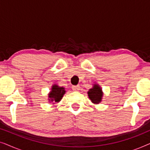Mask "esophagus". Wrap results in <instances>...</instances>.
I'll list each match as a JSON object with an SVG mask.
<instances>
[{
  "label": "esophagus",
  "instance_id": "34e87169",
  "mask_svg": "<svg viewBox=\"0 0 150 150\" xmlns=\"http://www.w3.org/2000/svg\"><path fill=\"white\" fill-rule=\"evenodd\" d=\"M72 89L75 91H78L80 90V87L79 85H75V86H72Z\"/></svg>",
  "mask_w": 150,
  "mask_h": 150
}]
</instances>
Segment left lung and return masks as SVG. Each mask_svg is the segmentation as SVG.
I'll use <instances>...</instances> for the list:
<instances>
[{"label": "left lung", "mask_w": 150, "mask_h": 150, "mask_svg": "<svg viewBox=\"0 0 150 150\" xmlns=\"http://www.w3.org/2000/svg\"><path fill=\"white\" fill-rule=\"evenodd\" d=\"M87 93L89 99L93 103L99 104L102 101L103 92L102 91L101 87L98 84H94L93 87L89 90Z\"/></svg>", "instance_id": "obj_1"}]
</instances>
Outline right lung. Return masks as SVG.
Masks as SVG:
<instances>
[{"mask_svg":"<svg viewBox=\"0 0 150 150\" xmlns=\"http://www.w3.org/2000/svg\"><path fill=\"white\" fill-rule=\"evenodd\" d=\"M65 93V91L64 87H59L57 85H53L51 91L48 94L49 101L52 102L53 103L60 102Z\"/></svg>","mask_w":150,"mask_h":150,"instance_id":"right-lung-1","label":"right lung"}]
</instances>
